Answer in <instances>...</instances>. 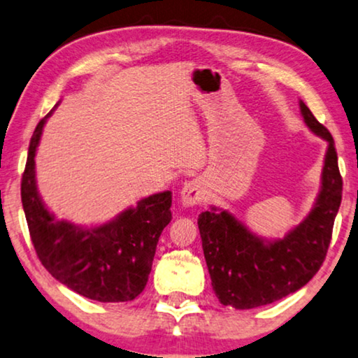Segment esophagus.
I'll return each instance as SVG.
<instances>
[{
	"label": "esophagus",
	"mask_w": 358,
	"mask_h": 358,
	"mask_svg": "<svg viewBox=\"0 0 358 358\" xmlns=\"http://www.w3.org/2000/svg\"><path fill=\"white\" fill-rule=\"evenodd\" d=\"M181 203L186 208H189V206H198L204 201V196H206V188H204V183L201 180H191L188 183H185L183 189H181Z\"/></svg>",
	"instance_id": "34e87169"
}]
</instances>
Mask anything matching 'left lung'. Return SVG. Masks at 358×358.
Here are the masks:
<instances>
[{"label":"left lung","mask_w":358,"mask_h":358,"mask_svg":"<svg viewBox=\"0 0 358 358\" xmlns=\"http://www.w3.org/2000/svg\"><path fill=\"white\" fill-rule=\"evenodd\" d=\"M300 110L306 127L328 141L321 191L303 222L282 240L268 241L227 210L213 208L199 214L206 264L215 295L225 306L250 310L294 294L318 273L328 253L342 199V177L331 133L303 102Z\"/></svg>","instance_id":"8db88e82"}]
</instances>
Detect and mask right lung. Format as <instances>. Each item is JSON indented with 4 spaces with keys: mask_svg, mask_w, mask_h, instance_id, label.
<instances>
[{
    "mask_svg": "<svg viewBox=\"0 0 358 358\" xmlns=\"http://www.w3.org/2000/svg\"><path fill=\"white\" fill-rule=\"evenodd\" d=\"M52 112L35 128L21 181L22 208L32 245L43 268L85 299L113 303L134 300L148 284L159 236L172 220V193L141 199L110 222L78 227L57 220L35 183V150Z\"/></svg>",
    "mask_w": 358,
    "mask_h": 358,
    "instance_id": "1",
    "label": "right lung"
}]
</instances>
